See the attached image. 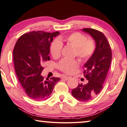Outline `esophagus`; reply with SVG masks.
Wrapping results in <instances>:
<instances>
[{
	"label": "esophagus",
	"mask_w": 127,
	"mask_h": 127,
	"mask_svg": "<svg viewBox=\"0 0 127 127\" xmlns=\"http://www.w3.org/2000/svg\"><path fill=\"white\" fill-rule=\"evenodd\" d=\"M70 78H71V77H69V76L64 75V76H63V77H62V79H65V80H68V79H69Z\"/></svg>",
	"instance_id": "1"
}]
</instances>
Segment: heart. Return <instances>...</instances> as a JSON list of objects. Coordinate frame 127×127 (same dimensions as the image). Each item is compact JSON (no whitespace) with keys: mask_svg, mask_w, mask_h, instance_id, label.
<instances>
[{"mask_svg":"<svg viewBox=\"0 0 127 127\" xmlns=\"http://www.w3.org/2000/svg\"><path fill=\"white\" fill-rule=\"evenodd\" d=\"M63 43L75 48L74 56L82 61H87L93 56L95 50V44L92 38L79 32L73 33L67 36H61L58 39L54 40L50 47L52 57L57 59L61 57ZM79 65L77 59H63L58 63V68L66 74H72Z\"/></svg>","mask_w":127,"mask_h":127,"instance_id":"obj_1","label":"heart"}]
</instances>
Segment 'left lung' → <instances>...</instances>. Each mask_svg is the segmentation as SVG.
<instances>
[{
  "mask_svg": "<svg viewBox=\"0 0 127 127\" xmlns=\"http://www.w3.org/2000/svg\"><path fill=\"white\" fill-rule=\"evenodd\" d=\"M95 41L96 48L92 57L84 65V76L88 83L78 84L71 94L81 102L93 99L102 90L112 61V50L106 36L102 32L91 28L83 29Z\"/></svg>",
  "mask_w": 127,
  "mask_h": 127,
  "instance_id": "left-lung-1",
  "label": "left lung"
}]
</instances>
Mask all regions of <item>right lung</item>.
<instances>
[{
	"label": "right lung",
	"mask_w": 127,
	"mask_h": 127,
	"mask_svg": "<svg viewBox=\"0 0 127 127\" xmlns=\"http://www.w3.org/2000/svg\"><path fill=\"white\" fill-rule=\"evenodd\" d=\"M59 33L33 31L18 39L13 49V61L16 74L29 98L44 100L49 98L59 78L44 79L40 74L44 62L50 60V43Z\"/></svg>",
	"instance_id": "obj_1"
}]
</instances>
